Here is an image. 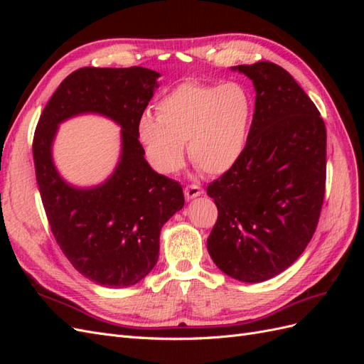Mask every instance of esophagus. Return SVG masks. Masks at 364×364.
I'll list each match as a JSON object with an SVG mask.
<instances>
[{
    "label": "esophagus",
    "instance_id": "1",
    "mask_svg": "<svg viewBox=\"0 0 364 364\" xmlns=\"http://www.w3.org/2000/svg\"><path fill=\"white\" fill-rule=\"evenodd\" d=\"M183 193H185L186 199L191 200V199H196V197H199V196L203 193V190L200 188L199 185L193 183V185H186L185 188H183Z\"/></svg>",
    "mask_w": 364,
    "mask_h": 364
}]
</instances>
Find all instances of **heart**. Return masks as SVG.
<instances>
[{"instance_id": "obj_1", "label": "heart", "mask_w": 364, "mask_h": 364, "mask_svg": "<svg viewBox=\"0 0 364 364\" xmlns=\"http://www.w3.org/2000/svg\"><path fill=\"white\" fill-rule=\"evenodd\" d=\"M253 114L255 103L245 85L185 82L161 98L156 117L139 118L136 135L158 173L178 171L188 142L190 159L197 167L208 174H223L243 156Z\"/></svg>"}]
</instances>
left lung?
<instances>
[{"mask_svg": "<svg viewBox=\"0 0 364 364\" xmlns=\"http://www.w3.org/2000/svg\"><path fill=\"white\" fill-rule=\"evenodd\" d=\"M232 70L253 82L255 114L243 156L206 188L218 209L206 246L228 277L262 282L289 269L314 234L325 196L326 129L279 65Z\"/></svg>", "mask_w": 364, "mask_h": 364, "instance_id": "1", "label": "left lung"}]
</instances>
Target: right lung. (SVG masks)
<instances>
[{
  "instance_id": "right-lung-1",
  "label": "right lung",
  "mask_w": 364,
  "mask_h": 364,
  "mask_svg": "<svg viewBox=\"0 0 364 364\" xmlns=\"http://www.w3.org/2000/svg\"><path fill=\"white\" fill-rule=\"evenodd\" d=\"M158 77L142 67L77 70L51 95L33 138L36 181L51 232L74 269L105 287L124 289L147 277L158 262L164 223L185 203L181 183L150 167L136 135ZM83 113L103 114L122 127L114 173L87 189L61 178L50 151L58 124Z\"/></svg>"
}]
</instances>
